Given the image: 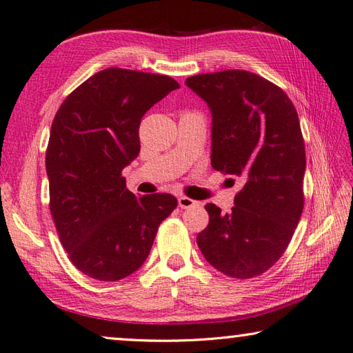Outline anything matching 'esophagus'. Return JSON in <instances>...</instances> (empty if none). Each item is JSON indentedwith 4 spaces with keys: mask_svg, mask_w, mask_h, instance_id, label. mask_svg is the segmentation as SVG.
Listing matches in <instances>:
<instances>
[{
    "mask_svg": "<svg viewBox=\"0 0 353 353\" xmlns=\"http://www.w3.org/2000/svg\"><path fill=\"white\" fill-rule=\"evenodd\" d=\"M178 205L181 207V208H192V207L199 205V203H198V201L190 199V198H187V196H179L178 198Z\"/></svg>",
    "mask_w": 353,
    "mask_h": 353,
    "instance_id": "obj_1",
    "label": "esophagus"
}]
</instances>
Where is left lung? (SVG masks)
<instances>
[{"instance_id":"left-lung-1","label":"left lung","mask_w":353,"mask_h":353,"mask_svg":"<svg viewBox=\"0 0 353 353\" xmlns=\"http://www.w3.org/2000/svg\"><path fill=\"white\" fill-rule=\"evenodd\" d=\"M212 112V168L241 178L232 212L207 204L196 236L207 262L236 279L261 276L290 243L303 212L305 141L286 92L245 70L185 79Z\"/></svg>"}]
</instances>
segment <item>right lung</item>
<instances>
[{
    "instance_id": "right-lung-1",
    "label": "right lung",
    "mask_w": 353,
    "mask_h": 353,
    "mask_svg": "<svg viewBox=\"0 0 353 353\" xmlns=\"http://www.w3.org/2000/svg\"><path fill=\"white\" fill-rule=\"evenodd\" d=\"M176 88L169 76L106 68L56 112L46 154L50 212L62 247L85 276L102 282L131 276L178 205L169 193L137 198L121 176L139 157L141 117Z\"/></svg>"
}]
</instances>
